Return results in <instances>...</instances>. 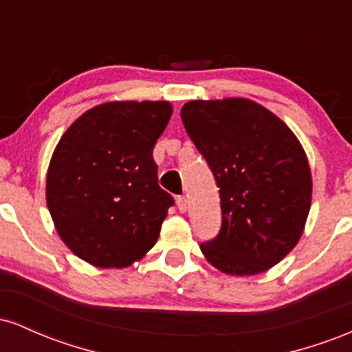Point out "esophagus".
I'll return each instance as SVG.
<instances>
[{"mask_svg": "<svg viewBox=\"0 0 352 352\" xmlns=\"http://www.w3.org/2000/svg\"><path fill=\"white\" fill-rule=\"evenodd\" d=\"M177 207H179L180 213H185L187 212V199L185 197H177Z\"/></svg>", "mask_w": 352, "mask_h": 352, "instance_id": "1", "label": "esophagus"}]
</instances>
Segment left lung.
Instances as JSON below:
<instances>
[{"label": "left lung", "instance_id": "1", "mask_svg": "<svg viewBox=\"0 0 352 352\" xmlns=\"http://www.w3.org/2000/svg\"><path fill=\"white\" fill-rule=\"evenodd\" d=\"M185 131L215 175L221 230L205 260L232 276L278 265L305 232L313 179L305 148L278 116L246 98L188 100Z\"/></svg>", "mask_w": 352, "mask_h": 352}]
</instances>
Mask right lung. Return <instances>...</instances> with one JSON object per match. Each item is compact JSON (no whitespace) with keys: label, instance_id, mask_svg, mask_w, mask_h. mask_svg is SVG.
Wrapping results in <instances>:
<instances>
[{"label":"right lung","instance_id":"right-lung-1","mask_svg":"<svg viewBox=\"0 0 352 352\" xmlns=\"http://www.w3.org/2000/svg\"><path fill=\"white\" fill-rule=\"evenodd\" d=\"M168 100H111L69 125L52 152L46 204L64 245L98 268H127L157 243L173 199L159 187L153 145Z\"/></svg>","mask_w":352,"mask_h":352}]
</instances>
